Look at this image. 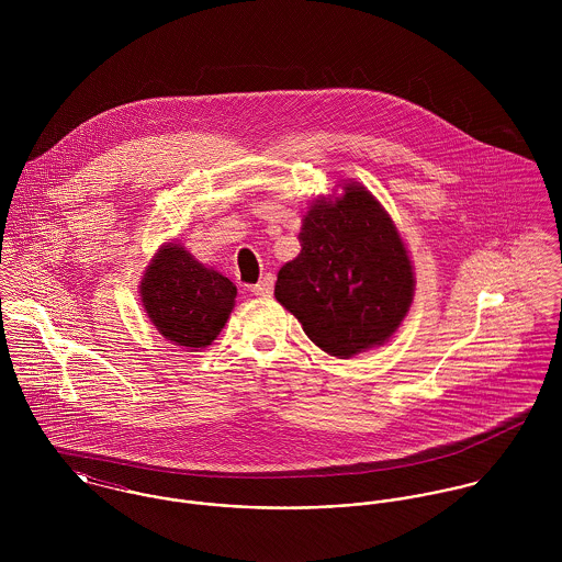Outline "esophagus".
Masks as SVG:
<instances>
[{
	"label": "esophagus",
	"instance_id": "1",
	"mask_svg": "<svg viewBox=\"0 0 562 562\" xmlns=\"http://www.w3.org/2000/svg\"><path fill=\"white\" fill-rule=\"evenodd\" d=\"M272 290H274V277H272V274H266L259 283H255V285L250 288V292L257 294V296H270Z\"/></svg>",
	"mask_w": 562,
	"mask_h": 562
}]
</instances>
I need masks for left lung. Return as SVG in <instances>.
<instances>
[{"instance_id":"left-lung-1","label":"left lung","mask_w":562,"mask_h":562,"mask_svg":"<svg viewBox=\"0 0 562 562\" xmlns=\"http://www.w3.org/2000/svg\"><path fill=\"white\" fill-rule=\"evenodd\" d=\"M301 252L274 285L277 301L324 352L348 359L383 344L413 299V270L401 236L374 196L346 186L303 221Z\"/></svg>"}]
</instances>
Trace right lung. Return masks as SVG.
I'll list each match as a JSON object with an SVG mask.
<instances>
[{
    "label": "right lung",
    "mask_w": 562,
    "mask_h": 562,
    "mask_svg": "<svg viewBox=\"0 0 562 562\" xmlns=\"http://www.w3.org/2000/svg\"><path fill=\"white\" fill-rule=\"evenodd\" d=\"M140 294L161 335L194 350L216 339L234 310L238 290L181 246L166 244L151 261Z\"/></svg>",
    "instance_id": "1"
}]
</instances>
